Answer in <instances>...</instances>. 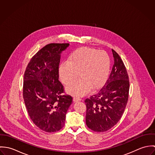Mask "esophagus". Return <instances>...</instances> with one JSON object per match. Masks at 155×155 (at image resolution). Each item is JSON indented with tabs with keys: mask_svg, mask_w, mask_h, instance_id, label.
I'll list each match as a JSON object with an SVG mask.
<instances>
[{
	"mask_svg": "<svg viewBox=\"0 0 155 155\" xmlns=\"http://www.w3.org/2000/svg\"><path fill=\"white\" fill-rule=\"evenodd\" d=\"M81 100V99L79 97H74L73 98V101L74 102H78V101H79Z\"/></svg>",
	"mask_w": 155,
	"mask_h": 155,
	"instance_id": "esophagus-1",
	"label": "esophagus"
}]
</instances>
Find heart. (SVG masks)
Wrapping results in <instances>:
<instances>
[{
    "label": "heart",
    "instance_id": "obj_1",
    "mask_svg": "<svg viewBox=\"0 0 155 155\" xmlns=\"http://www.w3.org/2000/svg\"><path fill=\"white\" fill-rule=\"evenodd\" d=\"M110 70V58L104 51L82 47L72 52L67 62H63L59 68V76L66 85L79 80L67 87V91L72 95L83 96L91 89L101 88L107 81Z\"/></svg>",
    "mask_w": 155,
    "mask_h": 155
}]
</instances>
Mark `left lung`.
<instances>
[{
  "label": "left lung",
  "mask_w": 155,
  "mask_h": 155,
  "mask_svg": "<svg viewBox=\"0 0 155 155\" xmlns=\"http://www.w3.org/2000/svg\"><path fill=\"white\" fill-rule=\"evenodd\" d=\"M114 64L104 86L85 100L86 124L96 132H104L114 127L125 109L129 96L130 81L124 62L113 49Z\"/></svg>",
  "instance_id": "8db88e82"
}]
</instances>
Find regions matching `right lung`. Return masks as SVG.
<instances>
[{
	"label": "right lung",
	"mask_w": 155,
	"mask_h": 155,
	"mask_svg": "<svg viewBox=\"0 0 155 155\" xmlns=\"http://www.w3.org/2000/svg\"><path fill=\"white\" fill-rule=\"evenodd\" d=\"M69 44H49L30 60L23 81V98L29 116L41 130L54 133L64 125L73 98L64 95L59 81L60 54Z\"/></svg>",
	"instance_id": "right-lung-1"
}]
</instances>
